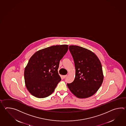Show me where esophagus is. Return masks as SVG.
I'll return each instance as SVG.
<instances>
[{
	"label": "esophagus",
	"mask_w": 126,
	"mask_h": 126,
	"mask_svg": "<svg viewBox=\"0 0 126 126\" xmlns=\"http://www.w3.org/2000/svg\"><path fill=\"white\" fill-rule=\"evenodd\" d=\"M62 77H63V78L64 79L65 78L67 77V75H64V76H62Z\"/></svg>",
	"instance_id": "obj_1"
}]
</instances>
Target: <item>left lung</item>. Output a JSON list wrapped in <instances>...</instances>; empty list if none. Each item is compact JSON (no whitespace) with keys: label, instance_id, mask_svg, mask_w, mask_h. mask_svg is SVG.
Listing matches in <instances>:
<instances>
[{"label":"left lung","instance_id":"8db88e82","mask_svg":"<svg viewBox=\"0 0 126 126\" xmlns=\"http://www.w3.org/2000/svg\"><path fill=\"white\" fill-rule=\"evenodd\" d=\"M69 49L75 63L76 76L67 86L77 98H89L98 91L103 81L100 62L94 53L86 48L72 45Z\"/></svg>","mask_w":126,"mask_h":126}]
</instances>
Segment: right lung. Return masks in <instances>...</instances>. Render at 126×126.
Wrapping results in <instances>:
<instances>
[{"mask_svg": "<svg viewBox=\"0 0 126 126\" xmlns=\"http://www.w3.org/2000/svg\"><path fill=\"white\" fill-rule=\"evenodd\" d=\"M68 50L67 45H56L34 53L24 70L26 86L36 98H44L54 91L61 80L58 73L59 63Z\"/></svg>", "mask_w": 126, "mask_h": 126, "instance_id": "right-lung-1", "label": "right lung"}]
</instances>
